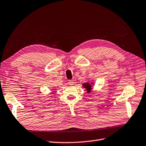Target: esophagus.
<instances>
[{
  "label": "esophagus",
  "instance_id": "1",
  "mask_svg": "<svg viewBox=\"0 0 146 146\" xmlns=\"http://www.w3.org/2000/svg\"><path fill=\"white\" fill-rule=\"evenodd\" d=\"M74 83V80H69V82H68V84H69V85H73Z\"/></svg>",
  "mask_w": 146,
  "mask_h": 146
}]
</instances>
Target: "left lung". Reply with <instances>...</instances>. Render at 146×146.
I'll list each match as a JSON object with an SVG mask.
<instances>
[{"label":"left lung","instance_id":"1","mask_svg":"<svg viewBox=\"0 0 146 146\" xmlns=\"http://www.w3.org/2000/svg\"><path fill=\"white\" fill-rule=\"evenodd\" d=\"M83 87H84V88H86V89H87V90L88 92H89L90 90V89H91L92 88H91V86H90V84H89V83H86V84H83Z\"/></svg>","mask_w":146,"mask_h":146}]
</instances>
